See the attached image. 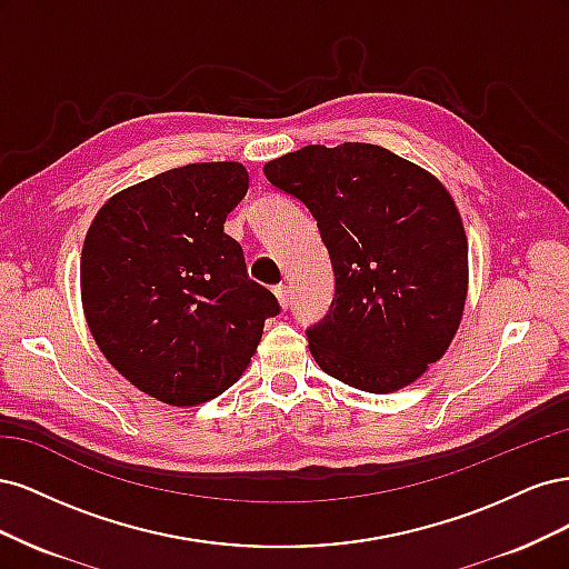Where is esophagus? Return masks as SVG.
I'll return each mask as SVG.
<instances>
[{
    "label": "esophagus",
    "mask_w": 569,
    "mask_h": 569,
    "mask_svg": "<svg viewBox=\"0 0 569 569\" xmlns=\"http://www.w3.org/2000/svg\"><path fill=\"white\" fill-rule=\"evenodd\" d=\"M272 291H274V297H278L280 306L287 308V306H289V287H287V284H278Z\"/></svg>",
    "instance_id": "obj_1"
}]
</instances>
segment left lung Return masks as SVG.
I'll return each instance as SVG.
<instances>
[{"label":"left lung","mask_w":569,"mask_h":569,"mask_svg":"<svg viewBox=\"0 0 569 569\" xmlns=\"http://www.w3.org/2000/svg\"><path fill=\"white\" fill-rule=\"evenodd\" d=\"M263 173L311 211L332 261V306L306 330L316 363L370 393L416 382L449 349L468 297V237L446 187L363 142L308 144Z\"/></svg>","instance_id":"1"}]
</instances>
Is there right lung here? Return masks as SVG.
Listing matches in <instances>:
<instances>
[{
  "label": "right lung",
  "mask_w": 569,
  "mask_h": 569,
  "mask_svg": "<svg viewBox=\"0 0 569 569\" xmlns=\"http://www.w3.org/2000/svg\"><path fill=\"white\" fill-rule=\"evenodd\" d=\"M249 189L242 163H189L113 194L84 237L82 308L109 363L168 406H199L247 370L272 291L226 234Z\"/></svg>",
  "instance_id": "add662e5"
}]
</instances>
